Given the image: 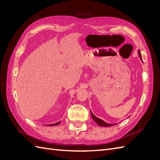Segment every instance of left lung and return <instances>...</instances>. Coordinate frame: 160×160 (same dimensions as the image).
Here are the masks:
<instances>
[{"label": "left lung", "mask_w": 160, "mask_h": 160, "mask_svg": "<svg viewBox=\"0 0 160 160\" xmlns=\"http://www.w3.org/2000/svg\"><path fill=\"white\" fill-rule=\"evenodd\" d=\"M139 57L141 58V59H142V55H141V52H140V51H139ZM91 116H92V118H93V119L95 121V122L98 123L99 126H102V127H110V126H112V125H113L114 124H108L106 123L105 122H104L103 121H102L101 119L98 118L97 117H95V116L93 114V113L91 112Z\"/></svg>", "instance_id": "obj_1"}]
</instances>
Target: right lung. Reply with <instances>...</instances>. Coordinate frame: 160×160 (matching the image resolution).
<instances>
[{"mask_svg":"<svg viewBox=\"0 0 160 160\" xmlns=\"http://www.w3.org/2000/svg\"><path fill=\"white\" fill-rule=\"evenodd\" d=\"M60 123V122H57V123H53V124H51V125H49V126H54V125H58Z\"/></svg>","mask_w":160,"mask_h":160,"instance_id":"obj_1","label":"right lung"}]
</instances>
